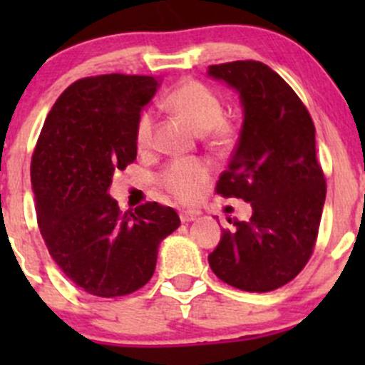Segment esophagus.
<instances>
[{"instance_id": "1", "label": "esophagus", "mask_w": 365, "mask_h": 365, "mask_svg": "<svg viewBox=\"0 0 365 365\" xmlns=\"http://www.w3.org/2000/svg\"><path fill=\"white\" fill-rule=\"evenodd\" d=\"M196 217H197L196 212H182V213H180V220H182L183 224H185V222H192V220L196 219Z\"/></svg>"}]
</instances>
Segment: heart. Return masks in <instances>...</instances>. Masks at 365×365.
Here are the masks:
<instances>
[{
  "label": "heart",
  "instance_id": "1",
  "mask_svg": "<svg viewBox=\"0 0 365 365\" xmlns=\"http://www.w3.org/2000/svg\"><path fill=\"white\" fill-rule=\"evenodd\" d=\"M168 108L189 120L213 148H230L237 127L224 118L222 98L201 81H183L168 97ZM135 146L146 152L153 141V114L143 111L135 121ZM212 171L203 160H173L157 175V185L180 201H192L208 183Z\"/></svg>",
  "mask_w": 365,
  "mask_h": 365
}]
</instances>
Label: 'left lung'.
Segmentation results:
<instances>
[{"mask_svg":"<svg viewBox=\"0 0 365 365\" xmlns=\"http://www.w3.org/2000/svg\"><path fill=\"white\" fill-rule=\"evenodd\" d=\"M208 73L238 90L244 127L215 192L252 206L249 220H230L208 256L230 286L267 293L288 284L307 264L327 196L316 159V128L293 88L261 61L210 65Z\"/></svg>","mask_w":365,"mask_h":365,"instance_id":"obj_1","label":"left lung"}]
</instances>
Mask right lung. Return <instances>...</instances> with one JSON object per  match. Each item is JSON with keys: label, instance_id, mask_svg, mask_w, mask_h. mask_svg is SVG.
I'll use <instances>...</instances> for the list:
<instances>
[{"label": "right lung", "instance_id": "1", "mask_svg": "<svg viewBox=\"0 0 365 365\" xmlns=\"http://www.w3.org/2000/svg\"><path fill=\"white\" fill-rule=\"evenodd\" d=\"M157 77L104 73L70 84L46 118L31 157L36 222L51 257L95 297L130 295L155 272L159 244L178 230L171 206L121 212L108 194L135 160V121Z\"/></svg>", "mask_w": 365, "mask_h": 365}]
</instances>
